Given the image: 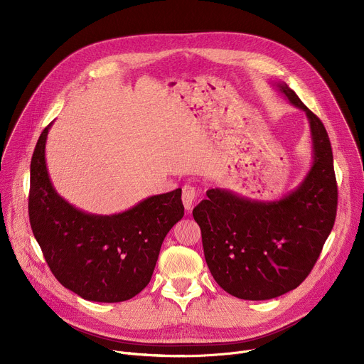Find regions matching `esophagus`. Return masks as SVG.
Instances as JSON below:
<instances>
[{"label":"esophagus","mask_w":364,"mask_h":364,"mask_svg":"<svg viewBox=\"0 0 364 364\" xmlns=\"http://www.w3.org/2000/svg\"><path fill=\"white\" fill-rule=\"evenodd\" d=\"M196 197H197V188L194 186L187 184V186L183 187L181 198H183V204L186 207V210H191L193 209V204L196 201Z\"/></svg>","instance_id":"34e87169"}]
</instances>
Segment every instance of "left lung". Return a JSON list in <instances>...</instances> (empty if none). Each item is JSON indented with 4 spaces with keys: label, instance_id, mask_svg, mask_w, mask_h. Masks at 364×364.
<instances>
[{
    "label": "left lung",
    "instance_id": "1",
    "mask_svg": "<svg viewBox=\"0 0 364 364\" xmlns=\"http://www.w3.org/2000/svg\"><path fill=\"white\" fill-rule=\"evenodd\" d=\"M274 86L304 111L313 166L302 183L274 201L210 188L193 210L215 281L240 299L264 301L295 289L314 268L337 215V183L328 134L284 82Z\"/></svg>",
    "mask_w": 364,
    "mask_h": 364
}]
</instances>
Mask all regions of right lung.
<instances>
[{
    "label": "right lung",
    "instance_id": "obj_1",
    "mask_svg": "<svg viewBox=\"0 0 364 364\" xmlns=\"http://www.w3.org/2000/svg\"><path fill=\"white\" fill-rule=\"evenodd\" d=\"M41 132L30 166L28 216L56 279L87 301L121 302L151 281L164 237L184 216L181 188L151 196L118 215L76 209L55 190Z\"/></svg>",
    "mask_w": 364,
    "mask_h": 364
}]
</instances>
